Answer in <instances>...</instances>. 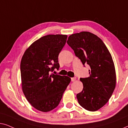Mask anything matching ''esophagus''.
I'll use <instances>...</instances> for the list:
<instances>
[{
	"instance_id": "esophagus-1",
	"label": "esophagus",
	"mask_w": 128,
	"mask_h": 128,
	"mask_svg": "<svg viewBox=\"0 0 128 128\" xmlns=\"http://www.w3.org/2000/svg\"><path fill=\"white\" fill-rule=\"evenodd\" d=\"M76 80V77H73V78H71V81L72 82L75 81V80Z\"/></svg>"
}]
</instances>
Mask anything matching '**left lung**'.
Wrapping results in <instances>:
<instances>
[{
	"label": "left lung",
	"instance_id": "1",
	"mask_svg": "<svg viewBox=\"0 0 128 128\" xmlns=\"http://www.w3.org/2000/svg\"><path fill=\"white\" fill-rule=\"evenodd\" d=\"M66 43L84 66H90L89 76L80 78L84 88L76 94L79 104L86 110H98L108 102L116 88V70L111 54L102 39L89 32L72 34Z\"/></svg>",
	"mask_w": 128,
	"mask_h": 128
}]
</instances>
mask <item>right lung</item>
Returning a JSON list of instances; mask_svg holds the SVG:
<instances>
[{
  "label": "right lung",
  "mask_w": 128,
  "mask_h": 128,
  "mask_svg": "<svg viewBox=\"0 0 128 128\" xmlns=\"http://www.w3.org/2000/svg\"><path fill=\"white\" fill-rule=\"evenodd\" d=\"M67 35H48L34 42L26 50L20 64L23 93L38 110L48 112L57 107L71 79L51 74L58 70L59 53Z\"/></svg>",
  "instance_id": "1"
}]
</instances>
